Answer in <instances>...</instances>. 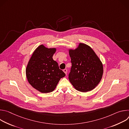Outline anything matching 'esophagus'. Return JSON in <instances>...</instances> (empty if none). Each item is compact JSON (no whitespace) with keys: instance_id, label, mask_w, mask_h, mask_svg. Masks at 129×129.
Returning <instances> with one entry per match:
<instances>
[{"instance_id":"obj_1","label":"esophagus","mask_w":129,"mask_h":129,"mask_svg":"<svg viewBox=\"0 0 129 129\" xmlns=\"http://www.w3.org/2000/svg\"><path fill=\"white\" fill-rule=\"evenodd\" d=\"M63 71H64V72L65 73L66 75H67V70L66 69H64V70H63Z\"/></svg>"}]
</instances>
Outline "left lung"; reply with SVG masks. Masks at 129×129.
<instances>
[{
    "label": "left lung",
    "instance_id": "1",
    "mask_svg": "<svg viewBox=\"0 0 129 129\" xmlns=\"http://www.w3.org/2000/svg\"><path fill=\"white\" fill-rule=\"evenodd\" d=\"M72 66L69 80L78 91L86 92L94 89L103 75V65L89 45L80 43L75 49H68Z\"/></svg>",
    "mask_w": 129,
    "mask_h": 129
}]
</instances>
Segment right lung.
<instances>
[{"mask_svg":"<svg viewBox=\"0 0 129 129\" xmlns=\"http://www.w3.org/2000/svg\"><path fill=\"white\" fill-rule=\"evenodd\" d=\"M56 48L39 45L33 52L26 66V76L29 84L41 93L53 91L65 73L53 60Z\"/></svg>","mask_w":129,"mask_h":129,"instance_id":"add662e5","label":"right lung"}]
</instances>
